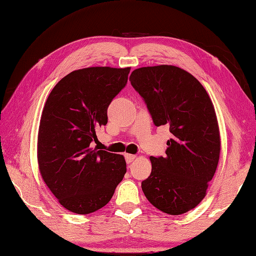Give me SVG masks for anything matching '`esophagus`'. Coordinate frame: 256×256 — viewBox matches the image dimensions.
<instances>
[{
  "label": "esophagus",
  "mask_w": 256,
  "mask_h": 256,
  "mask_svg": "<svg viewBox=\"0 0 256 256\" xmlns=\"http://www.w3.org/2000/svg\"><path fill=\"white\" fill-rule=\"evenodd\" d=\"M135 158H136V156H135V155H133V154H125V161H126V163L133 162Z\"/></svg>",
  "instance_id": "obj_1"
}]
</instances>
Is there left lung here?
I'll return each mask as SVG.
<instances>
[{
    "instance_id": "obj_1",
    "label": "left lung",
    "mask_w": 256,
    "mask_h": 256,
    "mask_svg": "<svg viewBox=\"0 0 256 256\" xmlns=\"http://www.w3.org/2000/svg\"><path fill=\"white\" fill-rule=\"evenodd\" d=\"M130 82L144 98L156 126L172 138L165 156H151L152 172L142 182L155 208L181 215L201 203L216 171L221 138L214 105L191 73L174 65L134 70Z\"/></svg>"
}]
</instances>
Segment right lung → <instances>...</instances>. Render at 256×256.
<instances>
[{"label": "right lung", "mask_w": 256, "mask_h": 256, "mask_svg": "<svg viewBox=\"0 0 256 256\" xmlns=\"http://www.w3.org/2000/svg\"><path fill=\"white\" fill-rule=\"evenodd\" d=\"M131 68L73 71L50 93L38 134V163L58 203L76 214L106 205L126 173L123 155L92 148L106 125L108 108L128 82Z\"/></svg>", "instance_id": "add662e5"}]
</instances>
